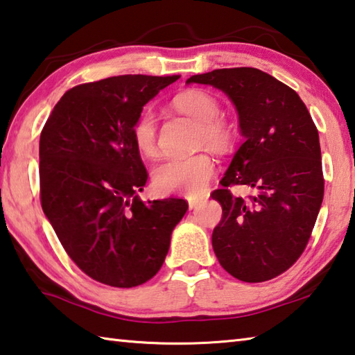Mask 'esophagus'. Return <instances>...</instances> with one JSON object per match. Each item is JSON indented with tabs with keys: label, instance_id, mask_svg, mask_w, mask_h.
I'll return each instance as SVG.
<instances>
[{
	"label": "esophagus",
	"instance_id": "esophagus-1",
	"mask_svg": "<svg viewBox=\"0 0 355 355\" xmlns=\"http://www.w3.org/2000/svg\"><path fill=\"white\" fill-rule=\"evenodd\" d=\"M200 204H201V200H198V198H189V207H190V210L196 209L198 206H200Z\"/></svg>",
	"mask_w": 355,
	"mask_h": 355
}]
</instances>
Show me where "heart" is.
<instances>
[{"instance_id": "b5f03b06", "label": "heart", "mask_w": 355, "mask_h": 355, "mask_svg": "<svg viewBox=\"0 0 355 355\" xmlns=\"http://www.w3.org/2000/svg\"><path fill=\"white\" fill-rule=\"evenodd\" d=\"M174 107L200 123L198 141L214 149L229 145L231 130L218 120L221 114L216 99L201 90L181 93L174 99ZM132 139L137 149L145 155L157 153V121L151 110H143L132 128ZM215 165L207 154L166 157L153 170L154 189L160 193H181L200 196L214 178Z\"/></svg>"}]
</instances>
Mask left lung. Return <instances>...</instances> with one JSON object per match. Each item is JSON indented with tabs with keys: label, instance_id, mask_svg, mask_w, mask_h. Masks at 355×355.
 Instances as JSON below:
<instances>
[{
	"label": "left lung",
	"instance_id": "8db88e82",
	"mask_svg": "<svg viewBox=\"0 0 355 355\" xmlns=\"http://www.w3.org/2000/svg\"><path fill=\"white\" fill-rule=\"evenodd\" d=\"M187 84L226 93L239 114L243 145L234 154L212 198L223 207L212 246L220 265L243 282L282 275L302 251L318 216L324 179L320 137L300 95L257 68H221L195 74ZM248 184L245 202L227 190Z\"/></svg>",
	"mask_w": 355,
	"mask_h": 355
}]
</instances>
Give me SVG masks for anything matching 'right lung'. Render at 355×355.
<instances>
[{
    "label": "right lung",
    "mask_w": 355,
    "mask_h": 355,
    "mask_svg": "<svg viewBox=\"0 0 355 355\" xmlns=\"http://www.w3.org/2000/svg\"><path fill=\"white\" fill-rule=\"evenodd\" d=\"M179 76L123 74L68 90L40 134L42 209L68 256L95 281L130 288L164 265L189 204L143 202L132 139L143 105Z\"/></svg>",
    "instance_id": "right-lung-1"
}]
</instances>
